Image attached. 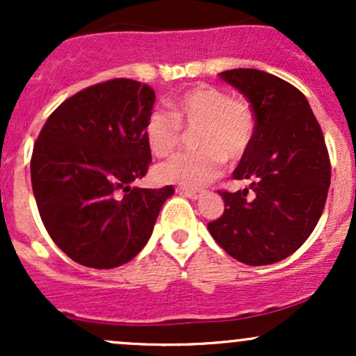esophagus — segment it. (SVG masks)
<instances>
[{"label": "esophagus", "mask_w": 356, "mask_h": 356, "mask_svg": "<svg viewBox=\"0 0 356 356\" xmlns=\"http://www.w3.org/2000/svg\"><path fill=\"white\" fill-rule=\"evenodd\" d=\"M177 192L179 194L186 195V197H189V199H197L199 195H201V192L194 191V189H177Z\"/></svg>", "instance_id": "obj_1"}]
</instances>
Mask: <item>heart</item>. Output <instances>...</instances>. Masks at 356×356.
I'll return each mask as SVG.
<instances>
[{"label":"heart","instance_id":"obj_1","mask_svg":"<svg viewBox=\"0 0 356 356\" xmlns=\"http://www.w3.org/2000/svg\"><path fill=\"white\" fill-rule=\"evenodd\" d=\"M172 113L154 108L145 118L144 134L155 155H167L181 144L182 127L199 129L195 152L172 155L155 169L159 181L184 187L206 186L222 172L224 159L238 161L246 154L254 136V113L243 99H231L226 90L199 85L172 104Z\"/></svg>","mask_w":356,"mask_h":356}]
</instances>
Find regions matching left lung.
Wrapping results in <instances>:
<instances>
[{"label": "left lung", "instance_id": "left-lung-1", "mask_svg": "<svg viewBox=\"0 0 356 356\" xmlns=\"http://www.w3.org/2000/svg\"><path fill=\"white\" fill-rule=\"evenodd\" d=\"M246 97L254 136L232 177L248 189L220 192L224 214L207 224L227 254L264 266L284 259L309 238L321 218L332 179L321 127L303 93L256 68L219 73Z\"/></svg>", "mask_w": 356, "mask_h": 356}]
</instances>
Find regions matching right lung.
<instances>
[{"instance_id":"1","label":"right lung","mask_w":356,"mask_h":356,"mask_svg":"<svg viewBox=\"0 0 356 356\" xmlns=\"http://www.w3.org/2000/svg\"><path fill=\"white\" fill-rule=\"evenodd\" d=\"M155 92L113 79L75 93L43 125L31 155V186L53 243L81 266L112 269L144 249L172 186L132 182L152 155L145 118Z\"/></svg>"}]
</instances>
